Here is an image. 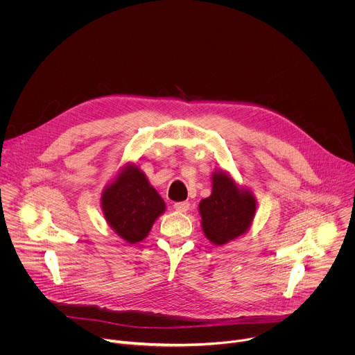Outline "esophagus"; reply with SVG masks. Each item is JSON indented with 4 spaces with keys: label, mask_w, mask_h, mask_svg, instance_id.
Returning <instances> with one entry per match:
<instances>
[{
    "label": "esophagus",
    "mask_w": 355,
    "mask_h": 355,
    "mask_svg": "<svg viewBox=\"0 0 355 355\" xmlns=\"http://www.w3.org/2000/svg\"><path fill=\"white\" fill-rule=\"evenodd\" d=\"M174 209L178 211V212H184L185 214L189 209V204H188V202H175Z\"/></svg>",
    "instance_id": "esophagus-1"
}]
</instances>
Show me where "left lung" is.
<instances>
[{
	"instance_id": "1",
	"label": "left lung",
	"mask_w": 355,
	"mask_h": 355,
	"mask_svg": "<svg viewBox=\"0 0 355 355\" xmlns=\"http://www.w3.org/2000/svg\"><path fill=\"white\" fill-rule=\"evenodd\" d=\"M256 209L252 192L240 188L225 170H216L212 174L211 196L199 202L202 230L214 244H226L250 229Z\"/></svg>"
}]
</instances>
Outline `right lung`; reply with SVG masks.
Wrapping results in <instances>:
<instances>
[{"mask_svg":"<svg viewBox=\"0 0 355 355\" xmlns=\"http://www.w3.org/2000/svg\"><path fill=\"white\" fill-rule=\"evenodd\" d=\"M101 207L110 227L130 244L146 239L166 211L163 198L150 185L146 174L132 163H126L105 187Z\"/></svg>","mask_w":355,"mask_h":355,"instance_id":"right-lung-1","label":"right lung"}]
</instances>
